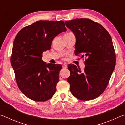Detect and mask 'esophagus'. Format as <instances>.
I'll return each mask as SVG.
<instances>
[{
  "label": "esophagus",
  "mask_w": 125,
  "mask_h": 125,
  "mask_svg": "<svg viewBox=\"0 0 125 125\" xmlns=\"http://www.w3.org/2000/svg\"><path fill=\"white\" fill-rule=\"evenodd\" d=\"M62 67H63V68H67V65L66 63H64V64H63V65H62Z\"/></svg>",
  "instance_id": "esophagus-1"
}]
</instances>
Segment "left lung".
I'll return each mask as SVG.
<instances>
[{"label":"left lung","instance_id":"obj_1","mask_svg":"<svg viewBox=\"0 0 125 125\" xmlns=\"http://www.w3.org/2000/svg\"><path fill=\"white\" fill-rule=\"evenodd\" d=\"M65 24L75 36V54L86 58L83 71L75 65L68 66L70 91L80 100H93L104 92L115 67L111 37L103 26L89 19H75Z\"/></svg>","mask_w":125,"mask_h":125}]
</instances>
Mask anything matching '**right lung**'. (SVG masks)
<instances>
[{
	"label": "right lung",
	"mask_w": 125,
	"mask_h": 125,
	"mask_svg": "<svg viewBox=\"0 0 125 125\" xmlns=\"http://www.w3.org/2000/svg\"><path fill=\"white\" fill-rule=\"evenodd\" d=\"M63 21L39 20L21 30L15 38L11 64L18 88L27 98L45 101L53 96L59 81L61 64L42 60L51 49L53 40L66 32Z\"/></svg>",
	"instance_id": "add662e5"
}]
</instances>
